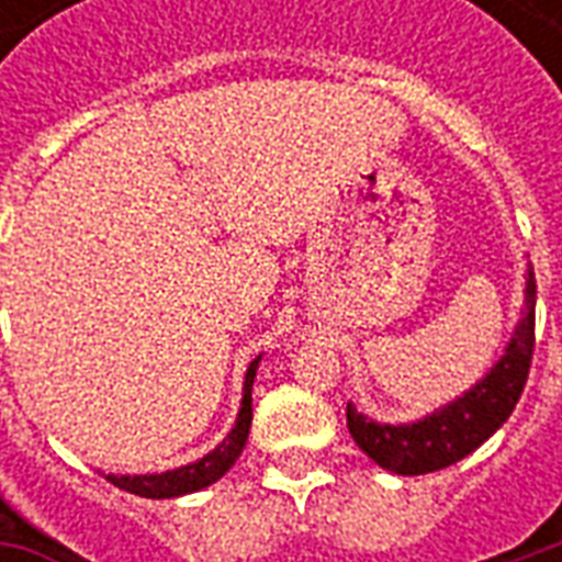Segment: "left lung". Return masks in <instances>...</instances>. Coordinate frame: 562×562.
<instances>
[{"mask_svg":"<svg viewBox=\"0 0 562 562\" xmlns=\"http://www.w3.org/2000/svg\"><path fill=\"white\" fill-rule=\"evenodd\" d=\"M532 349H536V277L530 270L527 313L520 318L506 355L475 389L415 424H376L355 413V406L349 403L346 406L349 434L367 458L376 460L382 470L397 475L446 470L475 451L487 436L496 434L518 406L520 391L530 376Z\"/></svg>","mask_w":562,"mask_h":562,"instance_id":"8db88e82","label":"left lung"}]
</instances>
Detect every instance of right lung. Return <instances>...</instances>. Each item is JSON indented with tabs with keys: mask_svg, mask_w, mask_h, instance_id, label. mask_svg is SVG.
I'll list each match as a JSON object with an SVG mask.
<instances>
[{
	"mask_svg": "<svg viewBox=\"0 0 562 562\" xmlns=\"http://www.w3.org/2000/svg\"><path fill=\"white\" fill-rule=\"evenodd\" d=\"M258 361L261 358H256L249 364V370H246L244 403H240L237 424L232 427V434L222 439V446L216 451H210L207 458L195 460L189 467H180V470L159 472V475H108V482L123 487L128 494L147 496V499H171V496L201 491V487H207L216 479H222L234 467V460L240 458V451L246 446V436H249V424H252V379H256Z\"/></svg>",
	"mask_w": 562,
	"mask_h": 562,
	"instance_id": "1",
	"label": "right lung"
}]
</instances>
